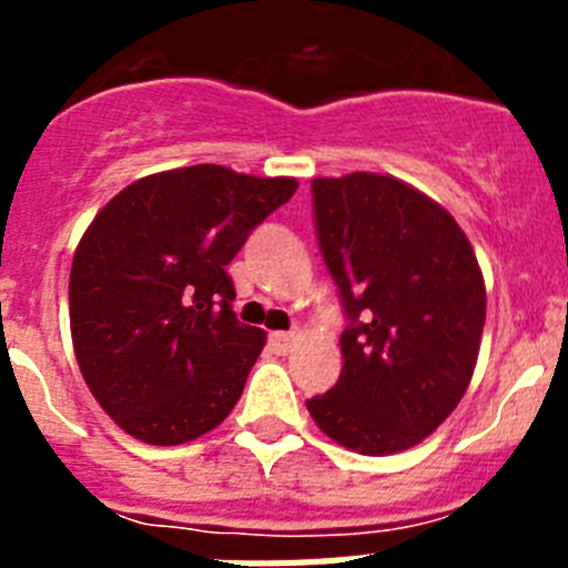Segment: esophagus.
Segmentation results:
<instances>
[{"instance_id": "34e87169", "label": "esophagus", "mask_w": 568, "mask_h": 568, "mask_svg": "<svg viewBox=\"0 0 568 568\" xmlns=\"http://www.w3.org/2000/svg\"><path fill=\"white\" fill-rule=\"evenodd\" d=\"M270 346H273V353H278V355L293 353L295 335L293 333H270Z\"/></svg>"}]
</instances>
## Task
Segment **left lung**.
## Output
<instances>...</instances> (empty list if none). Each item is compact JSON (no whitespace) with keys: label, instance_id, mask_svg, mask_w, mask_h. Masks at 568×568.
Returning a JSON list of instances; mask_svg holds the SVG:
<instances>
[{"label":"left lung","instance_id":"obj_1","mask_svg":"<svg viewBox=\"0 0 568 568\" xmlns=\"http://www.w3.org/2000/svg\"><path fill=\"white\" fill-rule=\"evenodd\" d=\"M313 210L346 329L338 384L307 409L353 453H404L453 415L475 373L478 258L453 215L393 175L313 179Z\"/></svg>","mask_w":568,"mask_h":568}]
</instances>
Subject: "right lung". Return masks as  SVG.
I'll use <instances>...</instances> for the list:
<instances>
[{
	"mask_svg": "<svg viewBox=\"0 0 568 568\" xmlns=\"http://www.w3.org/2000/svg\"><path fill=\"white\" fill-rule=\"evenodd\" d=\"M298 190L222 164L144 175L84 230L70 335L84 384L124 433L187 444L233 413L264 329L233 313L227 264Z\"/></svg>",
	"mask_w": 568,
	"mask_h": 568,
	"instance_id": "right-lung-1",
	"label": "right lung"
}]
</instances>
